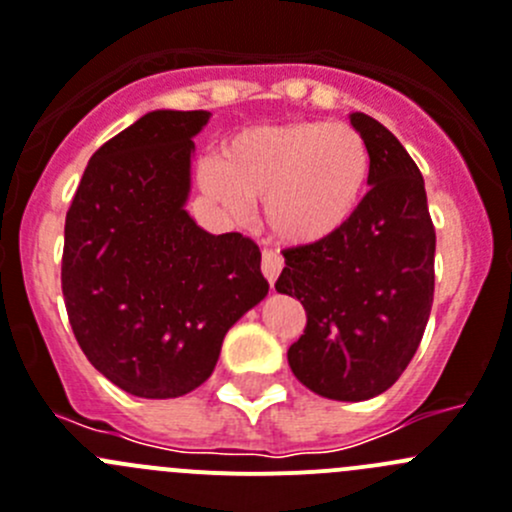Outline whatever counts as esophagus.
I'll use <instances>...</instances> for the list:
<instances>
[{
    "instance_id": "34e87169",
    "label": "esophagus",
    "mask_w": 512,
    "mask_h": 512,
    "mask_svg": "<svg viewBox=\"0 0 512 512\" xmlns=\"http://www.w3.org/2000/svg\"><path fill=\"white\" fill-rule=\"evenodd\" d=\"M280 270H283V260H280V255H275L272 250H262V275L267 278L270 288L275 285V280H278Z\"/></svg>"
}]
</instances>
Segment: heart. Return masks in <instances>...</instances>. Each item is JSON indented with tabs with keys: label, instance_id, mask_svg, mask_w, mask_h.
<instances>
[{
	"label": "heart",
	"instance_id": "obj_1",
	"mask_svg": "<svg viewBox=\"0 0 512 512\" xmlns=\"http://www.w3.org/2000/svg\"><path fill=\"white\" fill-rule=\"evenodd\" d=\"M371 151L348 123L293 121L245 128L222 159L199 166V186L232 217L262 202L267 232L283 245H318L341 232L366 194Z\"/></svg>",
	"mask_w": 512,
	"mask_h": 512
}]
</instances>
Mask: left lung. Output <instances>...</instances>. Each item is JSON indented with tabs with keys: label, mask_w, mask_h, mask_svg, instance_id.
I'll list each match as a JSON object with an SVG mask.
<instances>
[{
	"label": "left lung",
	"mask_w": 512,
	"mask_h": 512,
	"mask_svg": "<svg viewBox=\"0 0 512 512\" xmlns=\"http://www.w3.org/2000/svg\"><path fill=\"white\" fill-rule=\"evenodd\" d=\"M351 126L371 151V189L341 232L285 250L275 283L308 318L288 348L295 379L336 401L379 396L404 374L434 298L437 237L422 174L376 118L351 113Z\"/></svg>",
	"instance_id": "8db88e82"
}]
</instances>
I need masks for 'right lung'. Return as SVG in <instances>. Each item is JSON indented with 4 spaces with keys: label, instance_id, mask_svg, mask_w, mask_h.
Segmentation results:
<instances>
[{
    "label": "right lung",
    "instance_id": "obj_1",
    "mask_svg": "<svg viewBox=\"0 0 512 512\" xmlns=\"http://www.w3.org/2000/svg\"><path fill=\"white\" fill-rule=\"evenodd\" d=\"M207 111H154L105 141L65 217L62 298L90 364L123 391L202 386L229 328L267 295L260 247L184 209Z\"/></svg>",
    "mask_w": 512,
    "mask_h": 512
}]
</instances>
